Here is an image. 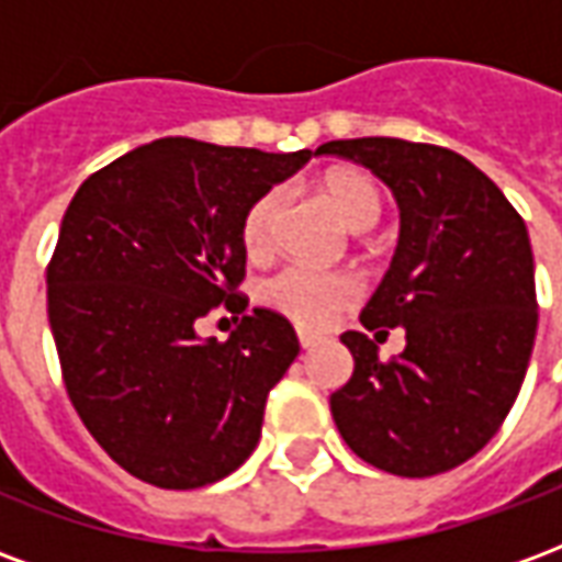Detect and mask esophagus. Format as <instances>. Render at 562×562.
Here are the masks:
<instances>
[{
    "mask_svg": "<svg viewBox=\"0 0 562 562\" xmlns=\"http://www.w3.org/2000/svg\"><path fill=\"white\" fill-rule=\"evenodd\" d=\"M297 340H301V349H313V346H318V342H322V337L301 330V334H297Z\"/></svg>",
    "mask_w": 562,
    "mask_h": 562,
    "instance_id": "1",
    "label": "esophagus"
}]
</instances>
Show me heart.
<instances>
[{"instance_id":"heart-1","label":"heart","mask_w":562,"mask_h":562,"mask_svg":"<svg viewBox=\"0 0 562 562\" xmlns=\"http://www.w3.org/2000/svg\"><path fill=\"white\" fill-rule=\"evenodd\" d=\"M322 195L352 232H370L382 216L379 186L358 171H334L322 180ZM285 222V192L268 189L249 204L240 225V240L249 258H268L280 244ZM265 304L304 330H325L340 310L352 304L358 285L346 273L289 265L265 282Z\"/></svg>"}]
</instances>
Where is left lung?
Returning <instances> with one entry per match:
<instances>
[{
  "mask_svg": "<svg viewBox=\"0 0 562 562\" xmlns=\"http://www.w3.org/2000/svg\"><path fill=\"white\" fill-rule=\"evenodd\" d=\"M318 153L370 168L401 207V240L361 325L403 328L406 349L379 361L367 334H342L355 370L330 394L334 424L391 475L454 470L491 442L527 376L539 325L527 225L487 173L446 147L352 138Z\"/></svg>",
  "mask_w": 562,
  "mask_h": 562,
  "instance_id": "left-lung-1",
  "label": "left lung"
}]
</instances>
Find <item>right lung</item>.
<instances>
[{"mask_svg": "<svg viewBox=\"0 0 562 562\" xmlns=\"http://www.w3.org/2000/svg\"><path fill=\"white\" fill-rule=\"evenodd\" d=\"M159 138L83 180L47 265V318L71 406L140 482L192 491L232 475L270 389L301 352L289 318L252 310L225 342L198 318L244 313L249 204L310 161Z\"/></svg>", "mask_w": 562, "mask_h": 562, "instance_id": "1", "label": "right lung"}]
</instances>
